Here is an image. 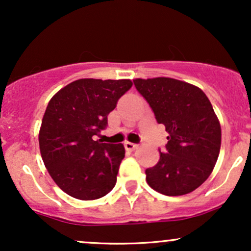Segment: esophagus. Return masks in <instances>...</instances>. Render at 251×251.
Here are the masks:
<instances>
[{"mask_svg":"<svg viewBox=\"0 0 251 251\" xmlns=\"http://www.w3.org/2000/svg\"><path fill=\"white\" fill-rule=\"evenodd\" d=\"M124 146H125V149L128 150V151H133V150L138 148L137 144L131 143V142H125V143H124Z\"/></svg>","mask_w":251,"mask_h":251,"instance_id":"esophagus-1","label":"esophagus"}]
</instances>
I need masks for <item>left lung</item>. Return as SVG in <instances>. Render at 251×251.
<instances>
[{"mask_svg":"<svg viewBox=\"0 0 251 251\" xmlns=\"http://www.w3.org/2000/svg\"><path fill=\"white\" fill-rule=\"evenodd\" d=\"M133 82L169 133L159 162L146 169L148 184L166 196L190 194L208 179L220 154L221 125L211 102L201 88L171 77Z\"/></svg>","mask_w":251,"mask_h":251,"instance_id":"obj_1","label":"left lung"}]
</instances>
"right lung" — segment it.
I'll use <instances>...</instances> for the list:
<instances>
[{
    "label": "right lung",
    "instance_id": "add662e5",
    "mask_svg": "<svg viewBox=\"0 0 251 251\" xmlns=\"http://www.w3.org/2000/svg\"><path fill=\"white\" fill-rule=\"evenodd\" d=\"M131 87V80L80 79L48 102L40 152L50 177L67 195L98 200L116 185L124 145L94 140V135L106 128L109 112Z\"/></svg>",
    "mask_w": 251,
    "mask_h": 251
}]
</instances>
